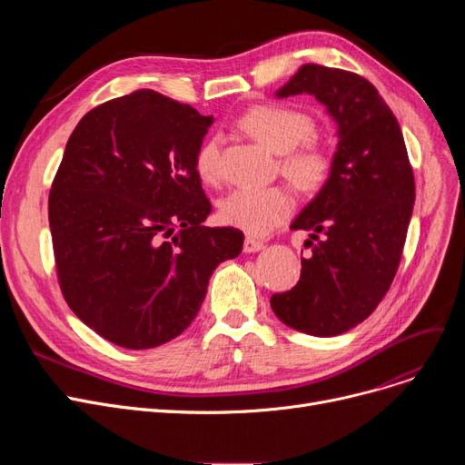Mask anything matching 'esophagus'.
Returning a JSON list of instances; mask_svg holds the SVG:
<instances>
[{"label": "esophagus", "mask_w": 465, "mask_h": 465, "mask_svg": "<svg viewBox=\"0 0 465 465\" xmlns=\"http://www.w3.org/2000/svg\"><path fill=\"white\" fill-rule=\"evenodd\" d=\"M265 245H263V241H258V239H252V237H247L245 239V242H242V251L245 252H258V251H262Z\"/></svg>", "instance_id": "obj_1"}]
</instances>
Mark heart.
<instances>
[{
    "label": "heart",
    "mask_w": 465,
    "mask_h": 465,
    "mask_svg": "<svg viewBox=\"0 0 465 465\" xmlns=\"http://www.w3.org/2000/svg\"><path fill=\"white\" fill-rule=\"evenodd\" d=\"M239 126L281 154V171L305 192L326 186L333 175L335 156L326 144L309 139L314 122L309 114L286 105H256L239 118ZM202 181L214 184L223 179L220 143L211 137L202 143L193 160ZM294 211V198L282 186L239 188L223 200L220 218L249 235H267Z\"/></svg>",
    "instance_id": "1"
}]
</instances>
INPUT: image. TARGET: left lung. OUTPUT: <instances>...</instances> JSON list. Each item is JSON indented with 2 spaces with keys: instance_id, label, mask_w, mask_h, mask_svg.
Returning a JSON list of instances; mask_svg holds the SVG:
<instances>
[{
  "instance_id": "left-lung-1",
  "label": "left lung",
  "mask_w": 465,
  "mask_h": 465,
  "mask_svg": "<svg viewBox=\"0 0 465 465\" xmlns=\"http://www.w3.org/2000/svg\"><path fill=\"white\" fill-rule=\"evenodd\" d=\"M311 94L337 124L330 183L292 223L309 230L298 284L272 296L281 322L331 337L363 322L392 284L414 203V177L398 120L356 73L305 64L277 97ZM323 237L321 238L320 235Z\"/></svg>"
}]
</instances>
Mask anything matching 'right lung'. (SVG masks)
<instances>
[{"label": "right lung", "instance_id": "obj_1", "mask_svg": "<svg viewBox=\"0 0 465 465\" xmlns=\"http://www.w3.org/2000/svg\"><path fill=\"white\" fill-rule=\"evenodd\" d=\"M213 116L154 90L88 111L48 195L62 294L111 343L154 349L198 314L220 262L242 232L207 228L211 203L195 153Z\"/></svg>", "mask_w": 465, "mask_h": 465}]
</instances>
